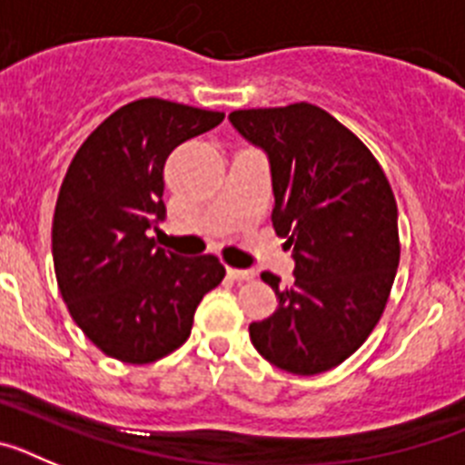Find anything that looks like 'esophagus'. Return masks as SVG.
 <instances>
[{"label":"esophagus","instance_id":"esophagus-1","mask_svg":"<svg viewBox=\"0 0 465 465\" xmlns=\"http://www.w3.org/2000/svg\"><path fill=\"white\" fill-rule=\"evenodd\" d=\"M228 272L230 279H235V282H249V279L256 277V272L253 270H237V268H228L225 270Z\"/></svg>","mask_w":465,"mask_h":465}]
</instances>
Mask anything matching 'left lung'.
Masks as SVG:
<instances>
[{
	"mask_svg": "<svg viewBox=\"0 0 465 465\" xmlns=\"http://www.w3.org/2000/svg\"><path fill=\"white\" fill-rule=\"evenodd\" d=\"M268 155L272 225L293 256V286L262 272L272 316L249 326L253 347L293 375H319L368 340L401 258L398 209L365 143L314 104L244 109L228 116Z\"/></svg>",
	"mask_w": 465,
	"mask_h": 465,
	"instance_id": "obj_1",
	"label": "left lung"
}]
</instances>
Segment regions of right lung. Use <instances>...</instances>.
<instances>
[{
  "label": "right lung",
  "instance_id": "1",
  "mask_svg": "<svg viewBox=\"0 0 465 465\" xmlns=\"http://www.w3.org/2000/svg\"><path fill=\"white\" fill-rule=\"evenodd\" d=\"M223 121L219 111L137 100L114 111L64 174L53 216V262L69 314L94 347L123 363H151L191 335L204 293L225 268L155 246L167 216L163 170L186 139Z\"/></svg>",
  "mask_w": 465,
  "mask_h": 465
}]
</instances>
